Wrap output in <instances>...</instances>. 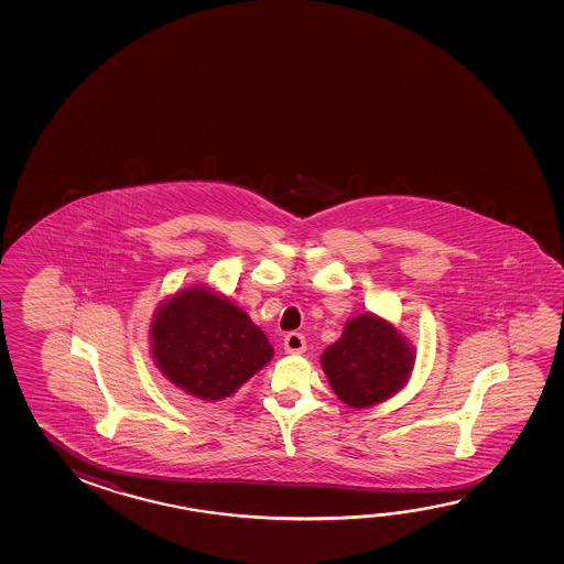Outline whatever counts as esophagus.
<instances>
[{
  "label": "esophagus",
  "instance_id": "esophagus-1",
  "mask_svg": "<svg viewBox=\"0 0 564 564\" xmlns=\"http://www.w3.org/2000/svg\"><path fill=\"white\" fill-rule=\"evenodd\" d=\"M283 346L286 354H303L306 350L305 336L299 333L286 334Z\"/></svg>",
  "mask_w": 564,
  "mask_h": 564
}]
</instances>
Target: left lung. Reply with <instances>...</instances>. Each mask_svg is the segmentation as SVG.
Returning <instances> with one entry per match:
<instances>
[{"label":"left lung","mask_w":564,"mask_h":564,"mask_svg":"<svg viewBox=\"0 0 564 564\" xmlns=\"http://www.w3.org/2000/svg\"><path fill=\"white\" fill-rule=\"evenodd\" d=\"M415 346L395 324L373 314L350 316L321 356L326 379L344 405L368 409L398 395L415 368Z\"/></svg>","instance_id":"obj_1"}]
</instances>
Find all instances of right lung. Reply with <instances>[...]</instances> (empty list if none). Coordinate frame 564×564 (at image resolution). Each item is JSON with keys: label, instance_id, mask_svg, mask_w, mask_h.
Here are the masks:
<instances>
[{"label": "right lung", "instance_id": "add662e5", "mask_svg": "<svg viewBox=\"0 0 564 564\" xmlns=\"http://www.w3.org/2000/svg\"><path fill=\"white\" fill-rule=\"evenodd\" d=\"M149 351L163 378L203 401L231 398L273 358L258 324L206 283L159 303L149 323Z\"/></svg>", "mask_w": 564, "mask_h": 564}]
</instances>
